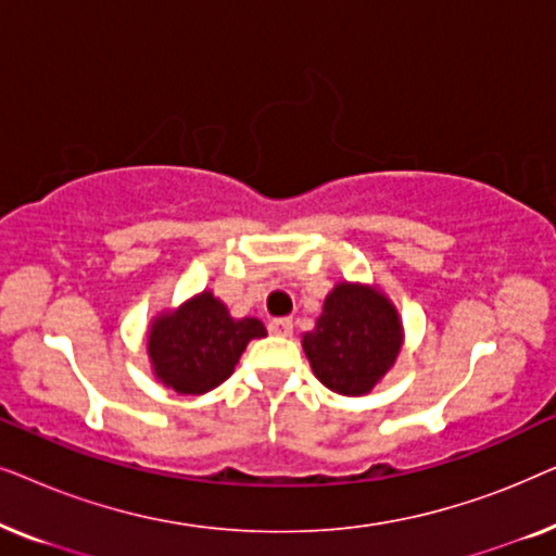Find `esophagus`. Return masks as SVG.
Masks as SVG:
<instances>
[{
	"label": "esophagus",
	"mask_w": 556,
	"mask_h": 556,
	"mask_svg": "<svg viewBox=\"0 0 556 556\" xmlns=\"http://www.w3.org/2000/svg\"><path fill=\"white\" fill-rule=\"evenodd\" d=\"M268 331L276 333V337H291V333H293V318H288V316L270 318Z\"/></svg>",
	"instance_id": "34e87169"
}]
</instances>
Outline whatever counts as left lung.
<instances>
[{
	"mask_svg": "<svg viewBox=\"0 0 556 556\" xmlns=\"http://www.w3.org/2000/svg\"><path fill=\"white\" fill-rule=\"evenodd\" d=\"M400 318L382 293L341 283L324 301L316 329L303 337L314 375L339 394H364L397 359Z\"/></svg>",
	"mask_w": 556,
	"mask_h": 556,
	"instance_id": "1",
	"label": "left lung"
}]
</instances>
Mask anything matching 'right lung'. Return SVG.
I'll list each match as a JSON object with an SVG mask.
<instances>
[{
	"label": "right lung",
	"mask_w": 556,
	"mask_h": 556,
	"mask_svg": "<svg viewBox=\"0 0 556 556\" xmlns=\"http://www.w3.org/2000/svg\"><path fill=\"white\" fill-rule=\"evenodd\" d=\"M265 337L257 318H232L225 303L202 293L177 314L162 316L149 333L156 377L181 394L215 390L232 375L250 339Z\"/></svg>",
	"instance_id": "1"
}]
</instances>
